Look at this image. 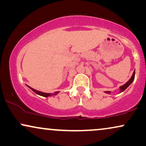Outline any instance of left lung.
I'll use <instances>...</instances> for the list:
<instances>
[{"label": "left lung", "instance_id": "obj_1", "mask_svg": "<svg viewBox=\"0 0 146 146\" xmlns=\"http://www.w3.org/2000/svg\"><path fill=\"white\" fill-rule=\"evenodd\" d=\"M134 78H135V71H134V72H133V73L132 76H131V78H130L128 82H127L126 83V84H125L124 85H123V86L120 87V92H119V93H121V92H122L124 91V90H126L127 88H128V87L131 84V83H132L133 82ZM105 93L109 94H110V91H106V92H105Z\"/></svg>", "mask_w": 146, "mask_h": 146}]
</instances>
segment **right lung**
<instances>
[{
    "mask_svg": "<svg viewBox=\"0 0 146 146\" xmlns=\"http://www.w3.org/2000/svg\"><path fill=\"white\" fill-rule=\"evenodd\" d=\"M27 86L29 88H30V89L32 90L33 92H34L36 94L40 95V96H44V97H48V96H50L56 95L58 93V92H54V93H53V94H51V93H44V92H40V91H38V90H36L33 89V88H31V87H29L28 86Z\"/></svg>",
    "mask_w": 146,
    "mask_h": 146,
    "instance_id": "right-lung-1",
    "label": "right lung"
}]
</instances>
